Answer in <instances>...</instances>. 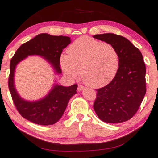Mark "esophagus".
<instances>
[{
    "label": "esophagus",
    "instance_id": "obj_1",
    "mask_svg": "<svg viewBox=\"0 0 158 158\" xmlns=\"http://www.w3.org/2000/svg\"><path fill=\"white\" fill-rule=\"evenodd\" d=\"M83 89H84V86H82V85H79L78 86V88H77V90L78 91H81V90H83Z\"/></svg>",
    "mask_w": 158,
    "mask_h": 158
}]
</instances>
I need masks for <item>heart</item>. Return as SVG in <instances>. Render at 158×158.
<instances>
[{
    "label": "heart",
    "instance_id": "heart-1",
    "mask_svg": "<svg viewBox=\"0 0 158 158\" xmlns=\"http://www.w3.org/2000/svg\"><path fill=\"white\" fill-rule=\"evenodd\" d=\"M61 64L69 77H80L92 88L106 86L114 78L119 67V55L112 44L88 36H81L61 56Z\"/></svg>",
    "mask_w": 158,
    "mask_h": 158
}]
</instances>
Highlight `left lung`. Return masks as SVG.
Here are the masks:
<instances>
[{"instance_id":"1","label":"left lung","mask_w":158,"mask_h":158,"mask_svg":"<svg viewBox=\"0 0 158 158\" xmlns=\"http://www.w3.org/2000/svg\"><path fill=\"white\" fill-rule=\"evenodd\" d=\"M93 37L112 44L119 55V68L114 79L96 90L94 110L105 123L127 121L137 112L146 93V67L143 55L122 35L109 33Z\"/></svg>"}]
</instances>
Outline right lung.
<instances>
[{
	"label": "right lung",
	"instance_id": "obj_1",
	"mask_svg": "<svg viewBox=\"0 0 158 158\" xmlns=\"http://www.w3.org/2000/svg\"><path fill=\"white\" fill-rule=\"evenodd\" d=\"M70 43L68 36L41 34L22 44L13 55L10 63L8 88L13 104L23 118L41 125L55 124L63 115L71 97L77 93V84L69 87L56 84L44 99L27 102L20 97L15 89L13 77L15 66L29 55H39L48 60L58 74H61L60 57L64 48Z\"/></svg>",
	"mask_w": 158,
	"mask_h": 158
}]
</instances>
